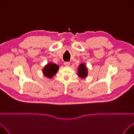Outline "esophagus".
<instances>
[{
    "mask_svg": "<svg viewBox=\"0 0 134 134\" xmlns=\"http://www.w3.org/2000/svg\"><path fill=\"white\" fill-rule=\"evenodd\" d=\"M64 64H65V65L66 66H69L70 63H69V62H67V61H66V62H65Z\"/></svg>",
    "mask_w": 134,
    "mask_h": 134,
    "instance_id": "obj_1",
    "label": "esophagus"
}]
</instances>
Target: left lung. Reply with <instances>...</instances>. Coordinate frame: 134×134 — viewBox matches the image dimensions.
<instances>
[{
  "mask_svg": "<svg viewBox=\"0 0 134 134\" xmlns=\"http://www.w3.org/2000/svg\"><path fill=\"white\" fill-rule=\"evenodd\" d=\"M78 74L81 78H85L87 76L88 70L86 65L83 63L80 64L78 67Z\"/></svg>",
  "mask_w": 134,
  "mask_h": 134,
  "instance_id": "1",
  "label": "left lung"
}]
</instances>
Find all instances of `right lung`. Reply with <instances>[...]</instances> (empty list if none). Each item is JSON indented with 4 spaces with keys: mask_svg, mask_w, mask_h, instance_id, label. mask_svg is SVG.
I'll return each instance as SVG.
<instances>
[{
    "mask_svg": "<svg viewBox=\"0 0 134 134\" xmlns=\"http://www.w3.org/2000/svg\"><path fill=\"white\" fill-rule=\"evenodd\" d=\"M59 66L52 62L48 63L42 69L43 74L48 78H52L58 71Z\"/></svg>",
    "mask_w": 134,
    "mask_h": 134,
    "instance_id": "right-lung-1",
    "label": "right lung"
}]
</instances>
